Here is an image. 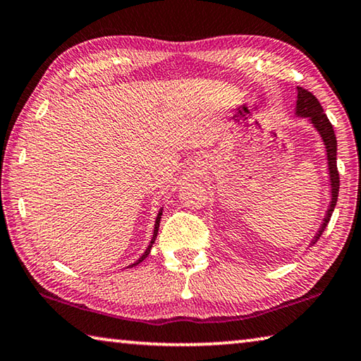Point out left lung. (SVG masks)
Returning <instances> with one entry per match:
<instances>
[{
    "mask_svg": "<svg viewBox=\"0 0 361 361\" xmlns=\"http://www.w3.org/2000/svg\"><path fill=\"white\" fill-rule=\"evenodd\" d=\"M295 114L300 117H308V120L313 123V127L318 130V133L322 135L323 142L326 146V152H328V169H329V178H331V204L329 209L326 212V216L319 226L317 236L313 238L312 244H314L322 236L323 231L328 226L331 220V215H333L334 207L337 204V194H339V171H337V141L334 135V128L331 125L329 118L326 117L323 112V107L319 104V101L314 98V96L307 91L305 88L297 87V106H295Z\"/></svg>",
    "mask_w": 361,
    "mask_h": 361,
    "instance_id": "obj_1",
    "label": "left lung"
}]
</instances>
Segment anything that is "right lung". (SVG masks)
Masks as SVG:
<instances>
[{
    "mask_svg": "<svg viewBox=\"0 0 361 361\" xmlns=\"http://www.w3.org/2000/svg\"><path fill=\"white\" fill-rule=\"evenodd\" d=\"M160 219H162V209H160V212L157 214V219H156V225H154V234H152V239H151V243H149V245H147V249H146V252L142 254L141 257H140V260H136L135 263H131L130 267H136L138 265V263H141L142 260L146 259L147 255H149V252H151V247H152V244H154V241H156V238H157V231H159V223H160Z\"/></svg>",
    "mask_w": 361,
    "mask_h": 361,
    "instance_id": "add662e5",
    "label": "right lung"
}]
</instances>
